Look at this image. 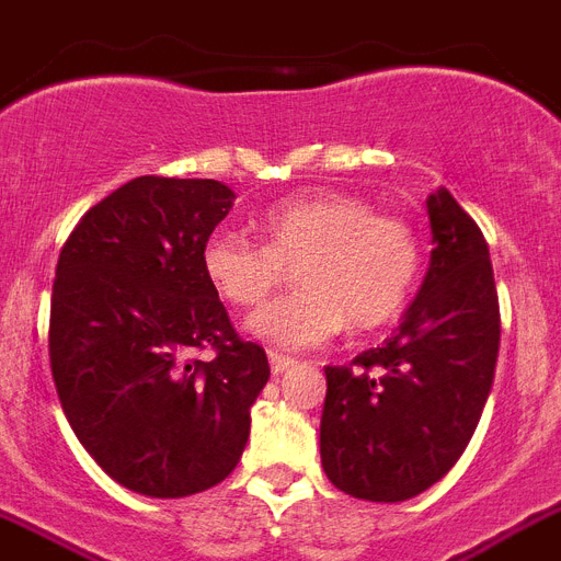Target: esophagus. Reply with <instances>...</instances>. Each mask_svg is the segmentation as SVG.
I'll list each match as a JSON object with an SVG mask.
<instances>
[{"mask_svg":"<svg viewBox=\"0 0 561 561\" xmlns=\"http://www.w3.org/2000/svg\"><path fill=\"white\" fill-rule=\"evenodd\" d=\"M296 366V359L294 357H285V354H276V352H271V371L276 377L279 375H285V371H290V368Z\"/></svg>","mask_w":561,"mask_h":561,"instance_id":"obj_1","label":"esophagus"}]
</instances>
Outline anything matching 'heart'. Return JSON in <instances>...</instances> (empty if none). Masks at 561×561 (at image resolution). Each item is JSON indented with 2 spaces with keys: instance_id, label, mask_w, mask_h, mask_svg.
I'll list each match as a JSON object with an SVG mask.
<instances>
[{
  "instance_id": "obj_1",
  "label": "heart",
  "mask_w": 561,
  "mask_h": 561,
  "mask_svg": "<svg viewBox=\"0 0 561 561\" xmlns=\"http://www.w3.org/2000/svg\"><path fill=\"white\" fill-rule=\"evenodd\" d=\"M262 244L236 230L204 241L202 271L227 305L253 308L296 267L299 290L267 305L250 331L276 348H313L352 325L377 331L407 311L421 279V239L407 218L357 195L313 193L273 204L256 221Z\"/></svg>"
}]
</instances>
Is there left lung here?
<instances>
[{
	"label": "left lung",
	"instance_id": "left-lung-1",
	"mask_svg": "<svg viewBox=\"0 0 561 561\" xmlns=\"http://www.w3.org/2000/svg\"><path fill=\"white\" fill-rule=\"evenodd\" d=\"M426 209L435 250L398 334L325 368L322 470L366 502H407L440 481L493 389L502 317L490 248L444 186Z\"/></svg>",
	"mask_w": 561,
	"mask_h": 561
}]
</instances>
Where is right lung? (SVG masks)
Masks as SVG:
<instances>
[{
	"label": "right lung",
	"instance_id": "1",
	"mask_svg": "<svg viewBox=\"0 0 561 561\" xmlns=\"http://www.w3.org/2000/svg\"><path fill=\"white\" fill-rule=\"evenodd\" d=\"M233 198L213 178H131L59 250L54 386L77 440L131 493L184 499L221 484L250 438L267 354L236 334L202 271ZM204 347L209 360L197 359Z\"/></svg>",
	"mask_w": 561,
	"mask_h": 561
}]
</instances>
